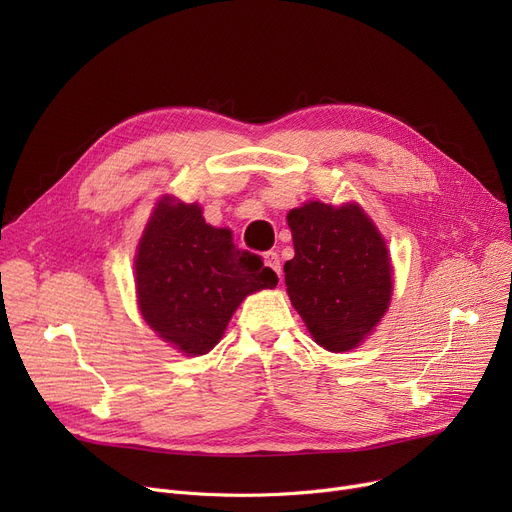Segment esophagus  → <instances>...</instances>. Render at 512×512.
Here are the masks:
<instances>
[{"label":"esophagus","mask_w":512,"mask_h":512,"mask_svg":"<svg viewBox=\"0 0 512 512\" xmlns=\"http://www.w3.org/2000/svg\"><path fill=\"white\" fill-rule=\"evenodd\" d=\"M263 263L270 267V270H274L276 274H278V278H282V265H280V257H278V253H274V251H267L265 255H263Z\"/></svg>","instance_id":"1"}]
</instances>
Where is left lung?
<instances>
[{"label": "left lung", "mask_w": 512, "mask_h": 512, "mask_svg": "<svg viewBox=\"0 0 512 512\" xmlns=\"http://www.w3.org/2000/svg\"><path fill=\"white\" fill-rule=\"evenodd\" d=\"M294 257L284 263L292 307L326 351L359 346L380 324L392 299L386 240L357 205L309 201L292 209Z\"/></svg>", "instance_id": "1"}]
</instances>
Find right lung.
I'll use <instances>...</instances> for the list:
<instances>
[{
	"label": "right lung",
	"mask_w": 512,
	"mask_h": 512,
	"mask_svg": "<svg viewBox=\"0 0 512 512\" xmlns=\"http://www.w3.org/2000/svg\"><path fill=\"white\" fill-rule=\"evenodd\" d=\"M134 282L149 328L197 357L220 342L245 297L274 288L278 276L259 255L238 251L228 228L205 224L197 203L164 197L141 236Z\"/></svg>",
	"instance_id": "right-lung-1"
}]
</instances>
